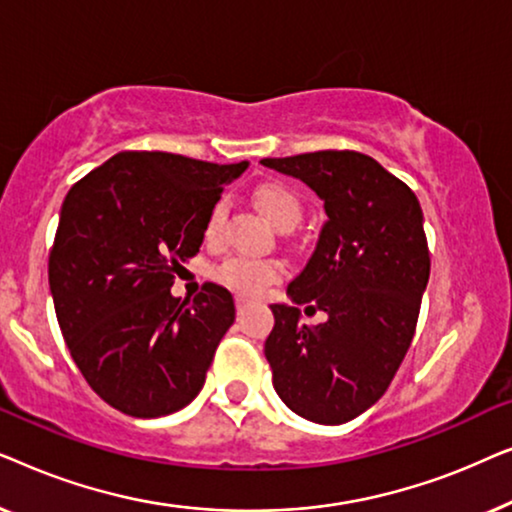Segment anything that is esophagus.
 Instances as JSON below:
<instances>
[{"label": "esophagus", "mask_w": 512, "mask_h": 512, "mask_svg": "<svg viewBox=\"0 0 512 512\" xmlns=\"http://www.w3.org/2000/svg\"><path fill=\"white\" fill-rule=\"evenodd\" d=\"M235 307H237V314H244V310H247V307H249V300L242 298V296H237L235 298Z\"/></svg>", "instance_id": "34e87169"}]
</instances>
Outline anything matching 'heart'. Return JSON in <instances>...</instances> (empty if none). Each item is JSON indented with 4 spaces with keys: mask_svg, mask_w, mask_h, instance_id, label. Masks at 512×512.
I'll return each mask as SVG.
<instances>
[{
    "mask_svg": "<svg viewBox=\"0 0 512 512\" xmlns=\"http://www.w3.org/2000/svg\"><path fill=\"white\" fill-rule=\"evenodd\" d=\"M254 200L258 209L265 214V219L279 230H291L300 221V216H303V202H300L298 193L291 186L282 184V181H265L254 191ZM223 216H226V202H214L205 221L207 242H214L219 237ZM284 272L286 265L279 258L235 254L216 265L214 277L216 282L228 286V289L240 293V296H258L270 284H275L277 279H282Z\"/></svg>",
    "mask_w": 512,
    "mask_h": 512,
    "instance_id": "1",
    "label": "heart"
}]
</instances>
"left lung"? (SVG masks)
Listing matches in <instances>:
<instances>
[{
  "instance_id": "obj_1",
  "label": "left lung",
  "mask_w": 512,
  "mask_h": 512,
  "mask_svg": "<svg viewBox=\"0 0 512 512\" xmlns=\"http://www.w3.org/2000/svg\"><path fill=\"white\" fill-rule=\"evenodd\" d=\"M305 181L328 221L289 296L324 324H300V310L270 305L275 328L265 359L279 398L317 424H345L380 401L408 354L431 256L424 216L408 184L359 151L263 158Z\"/></svg>"
}]
</instances>
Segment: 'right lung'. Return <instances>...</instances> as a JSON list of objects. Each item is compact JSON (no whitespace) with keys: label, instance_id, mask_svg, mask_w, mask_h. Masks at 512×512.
<instances>
[{"label":"right lung","instance_id":"add662e5","mask_svg":"<svg viewBox=\"0 0 512 512\" xmlns=\"http://www.w3.org/2000/svg\"><path fill=\"white\" fill-rule=\"evenodd\" d=\"M247 165L123 151L62 202L48 254L55 314L90 389L123 415H172L205 384L235 321L233 296L207 282L191 303L170 286L200 251L223 186Z\"/></svg>","mask_w":512,"mask_h":512}]
</instances>
